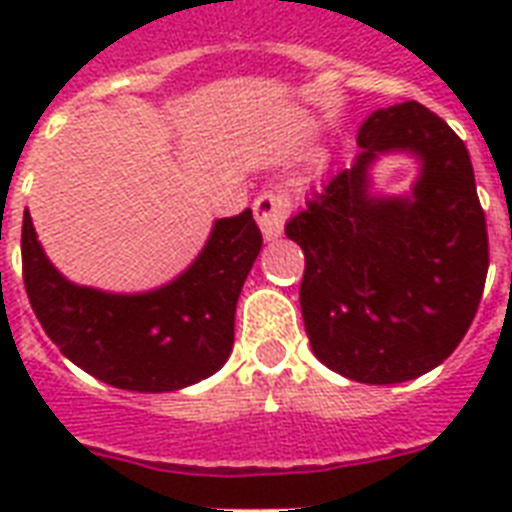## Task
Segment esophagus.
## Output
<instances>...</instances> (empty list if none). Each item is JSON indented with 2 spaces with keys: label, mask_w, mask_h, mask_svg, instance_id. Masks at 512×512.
Returning a JSON list of instances; mask_svg holds the SVG:
<instances>
[{
  "label": "esophagus",
  "mask_w": 512,
  "mask_h": 512,
  "mask_svg": "<svg viewBox=\"0 0 512 512\" xmlns=\"http://www.w3.org/2000/svg\"><path fill=\"white\" fill-rule=\"evenodd\" d=\"M289 204L287 199L276 191H265L257 196L255 201V217L260 231H263L265 241H276L284 233V223H287Z\"/></svg>",
  "instance_id": "1"
}]
</instances>
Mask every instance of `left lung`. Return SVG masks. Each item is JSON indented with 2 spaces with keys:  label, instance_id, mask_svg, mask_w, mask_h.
<instances>
[{
  "label": "left lung",
  "instance_id": "1",
  "mask_svg": "<svg viewBox=\"0 0 512 512\" xmlns=\"http://www.w3.org/2000/svg\"><path fill=\"white\" fill-rule=\"evenodd\" d=\"M356 140V162L329 172L287 236L305 255L300 311L316 358L396 385L436 369L468 332L489 271L486 217L468 148L417 100L372 111ZM382 155L418 162L409 192L373 188Z\"/></svg>",
  "mask_w": 512,
  "mask_h": 512
}]
</instances>
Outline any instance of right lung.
Listing matches in <instances>:
<instances>
[{"label": "right lung", "instance_id": "add662e5", "mask_svg": "<svg viewBox=\"0 0 512 512\" xmlns=\"http://www.w3.org/2000/svg\"><path fill=\"white\" fill-rule=\"evenodd\" d=\"M263 247L244 209L212 223L207 244L172 281L146 292H106L66 279L23 212V281L36 319L60 353L106 385L172 393L207 380L233 350L241 287Z\"/></svg>", "mask_w": 512, "mask_h": 512}]
</instances>
